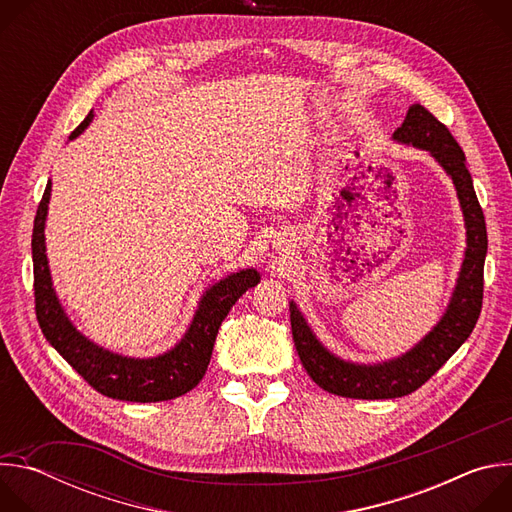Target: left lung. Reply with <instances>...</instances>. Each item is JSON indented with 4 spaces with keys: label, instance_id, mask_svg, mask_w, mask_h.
Listing matches in <instances>:
<instances>
[{
    "label": "left lung",
    "instance_id": "1",
    "mask_svg": "<svg viewBox=\"0 0 512 512\" xmlns=\"http://www.w3.org/2000/svg\"><path fill=\"white\" fill-rule=\"evenodd\" d=\"M393 137L427 150L452 176L466 218L468 249L452 302L440 324L401 358L375 364V367L344 362L330 354L316 340L296 304H289L291 334H294L304 369L324 391L350 399H395L417 391L468 340L482 310L488 239L484 212L476 198L462 148L450 129L423 105L409 107L403 125Z\"/></svg>",
    "mask_w": 512,
    "mask_h": 512
}]
</instances>
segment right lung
Listing matches in <instances>:
<instances>
[{
	"mask_svg": "<svg viewBox=\"0 0 512 512\" xmlns=\"http://www.w3.org/2000/svg\"><path fill=\"white\" fill-rule=\"evenodd\" d=\"M91 117L93 113H89L87 119L70 133V139L77 137L89 125ZM48 198L50 182L46 184L44 196L38 204L32 231L34 304L36 318L46 340L72 369L105 397L133 403H156L176 399L192 391L208 369L218 328L245 291L259 283V273L255 269H245L212 285L202 296L186 336L170 352L156 358H127L113 354L77 332L56 300L44 247Z\"/></svg>",
	"mask_w": 512,
	"mask_h": 512,
	"instance_id": "obj_1",
	"label": "right lung"
}]
</instances>
